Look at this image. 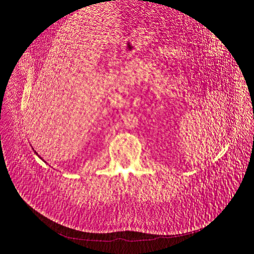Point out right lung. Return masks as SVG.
<instances>
[{
  "instance_id": "1",
  "label": "right lung",
  "mask_w": 254,
  "mask_h": 254,
  "mask_svg": "<svg viewBox=\"0 0 254 254\" xmlns=\"http://www.w3.org/2000/svg\"><path fill=\"white\" fill-rule=\"evenodd\" d=\"M35 152H36V151H35ZM36 153H37V152H36Z\"/></svg>"
}]
</instances>
